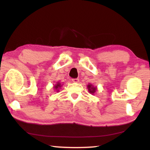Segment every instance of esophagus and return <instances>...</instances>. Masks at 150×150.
<instances>
[{
  "instance_id": "1",
  "label": "esophagus",
  "mask_w": 150,
  "mask_h": 150,
  "mask_svg": "<svg viewBox=\"0 0 150 150\" xmlns=\"http://www.w3.org/2000/svg\"><path fill=\"white\" fill-rule=\"evenodd\" d=\"M72 81L73 83H78L79 81V79H73Z\"/></svg>"
}]
</instances>
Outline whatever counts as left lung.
<instances>
[{
  "label": "left lung",
  "instance_id": "left-lung-1",
  "mask_svg": "<svg viewBox=\"0 0 150 150\" xmlns=\"http://www.w3.org/2000/svg\"><path fill=\"white\" fill-rule=\"evenodd\" d=\"M87 89L88 91V93L93 95L94 94L96 93V91L97 90V87H94V86L91 84H88L87 85Z\"/></svg>",
  "mask_w": 150,
  "mask_h": 150
}]
</instances>
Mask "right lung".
<instances>
[{"label":"right lung","instance_id":"obj_1","mask_svg":"<svg viewBox=\"0 0 150 150\" xmlns=\"http://www.w3.org/2000/svg\"><path fill=\"white\" fill-rule=\"evenodd\" d=\"M62 83H61L60 82H57L56 84H55L54 86V89L55 91H56L57 92H59V89L61 88V87H62Z\"/></svg>","mask_w":150,"mask_h":150}]
</instances>
